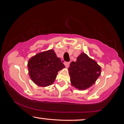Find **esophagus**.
Masks as SVG:
<instances>
[{
	"label": "esophagus",
	"mask_w": 124,
	"mask_h": 124,
	"mask_svg": "<svg viewBox=\"0 0 124 124\" xmlns=\"http://www.w3.org/2000/svg\"><path fill=\"white\" fill-rule=\"evenodd\" d=\"M64 65H65V67L68 68L69 67V64H70V62H64Z\"/></svg>",
	"instance_id": "34e87169"
}]
</instances>
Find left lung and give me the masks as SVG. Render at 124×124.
Returning <instances> with one entry per match:
<instances>
[{
    "mask_svg": "<svg viewBox=\"0 0 124 124\" xmlns=\"http://www.w3.org/2000/svg\"><path fill=\"white\" fill-rule=\"evenodd\" d=\"M68 70L71 85L80 90L91 87L101 74V67L85 53H81L76 62H71Z\"/></svg>",
    "mask_w": 124,
    "mask_h": 124,
    "instance_id": "left-lung-1",
    "label": "left lung"
}]
</instances>
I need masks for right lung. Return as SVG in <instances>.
Returning a JSON list of instances; mask_svg holds the SVG:
<instances>
[{"label":"right lung","instance_id":"right-lung-1","mask_svg":"<svg viewBox=\"0 0 124 124\" xmlns=\"http://www.w3.org/2000/svg\"><path fill=\"white\" fill-rule=\"evenodd\" d=\"M29 74L37 85L46 87L53 84L59 70L65 68L53 50L40 52L31 57L28 64Z\"/></svg>","mask_w":124,"mask_h":124}]
</instances>
